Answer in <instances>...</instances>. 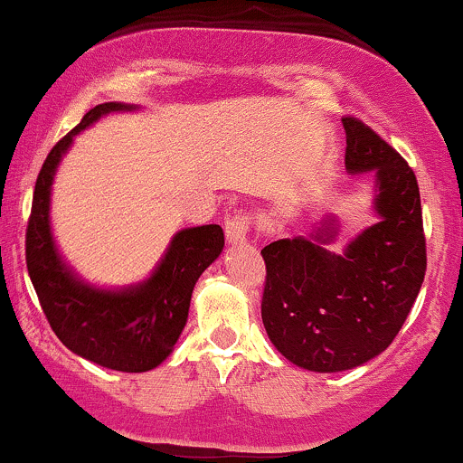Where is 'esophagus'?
<instances>
[{"instance_id":"esophagus-1","label":"esophagus","mask_w":463,"mask_h":463,"mask_svg":"<svg viewBox=\"0 0 463 463\" xmlns=\"http://www.w3.org/2000/svg\"><path fill=\"white\" fill-rule=\"evenodd\" d=\"M249 216L244 212H233L225 221V236L232 244H242L249 233Z\"/></svg>"}]
</instances>
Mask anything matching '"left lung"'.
Wrapping results in <instances>:
<instances>
[{
  "label": "left lung",
  "instance_id": "obj_1",
  "mask_svg": "<svg viewBox=\"0 0 463 463\" xmlns=\"http://www.w3.org/2000/svg\"><path fill=\"white\" fill-rule=\"evenodd\" d=\"M346 171L374 173L379 222L335 255L327 219L309 238L266 244L262 323L275 349L297 366L338 373L392 345L427 270L420 190L414 171L360 118H342Z\"/></svg>",
  "mask_w": 463,
  "mask_h": 463
}]
</instances>
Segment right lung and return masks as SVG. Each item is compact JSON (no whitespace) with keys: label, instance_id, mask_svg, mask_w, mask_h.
I'll return each instance as SVG.
<instances>
[{"label":"right lung","instance_id":"1","mask_svg":"<svg viewBox=\"0 0 463 463\" xmlns=\"http://www.w3.org/2000/svg\"><path fill=\"white\" fill-rule=\"evenodd\" d=\"M136 110L125 103H99L60 138L38 173L25 232V262L47 323L60 342L84 360L121 373H146L171 355L188 318L190 297L225 244L221 225L177 232L149 279L121 290L84 284L60 258L49 225V197L56 168L73 136L103 114Z\"/></svg>","mask_w":463,"mask_h":463}]
</instances>
